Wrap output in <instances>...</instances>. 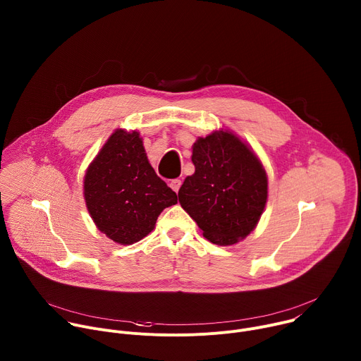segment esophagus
Segmentation results:
<instances>
[{
	"instance_id": "34e87169",
	"label": "esophagus",
	"mask_w": 361,
	"mask_h": 361,
	"mask_svg": "<svg viewBox=\"0 0 361 361\" xmlns=\"http://www.w3.org/2000/svg\"><path fill=\"white\" fill-rule=\"evenodd\" d=\"M170 187H171L176 192H178L180 187H181V180H173V181L170 183Z\"/></svg>"
}]
</instances>
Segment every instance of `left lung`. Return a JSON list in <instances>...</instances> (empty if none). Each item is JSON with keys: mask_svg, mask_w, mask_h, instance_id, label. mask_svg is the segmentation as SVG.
Returning a JSON list of instances; mask_svg holds the SVG:
<instances>
[{"mask_svg": "<svg viewBox=\"0 0 361 361\" xmlns=\"http://www.w3.org/2000/svg\"><path fill=\"white\" fill-rule=\"evenodd\" d=\"M195 173L178 191L181 207L214 244L247 237L267 201V176L255 154L233 133L216 131L192 147Z\"/></svg>", "mask_w": 361, "mask_h": 361, "instance_id": "obj_1", "label": "left lung"}]
</instances>
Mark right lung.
<instances>
[{
  "instance_id": "right-lung-1",
  "label": "right lung",
  "mask_w": 361,
  "mask_h": 361,
  "mask_svg": "<svg viewBox=\"0 0 361 361\" xmlns=\"http://www.w3.org/2000/svg\"><path fill=\"white\" fill-rule=\"evenodd\" d=\"M84 197L98 230L120 244L144 238L160 213L177 202L149 166L140 134L124 130L109 138L88 167Z\"/></svg>"
}]
</instances>
